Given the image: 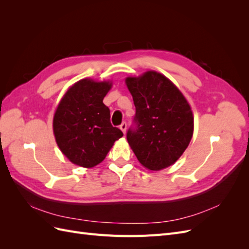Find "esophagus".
I'll use <instances>...</instances> for the list:
<instances>
[{
	"label": "esophagus",
	"mask_w": 249,
	"mask_h": 249,
	"mask_svg": "<svg viewBox=\"0 0 249 249\" xmlns=\"http://www.w3.org/2000/svg\"><path fill=\"white\" fill-rule=\"evenodd\" d=\"M119 129L123 131L124 134H125V131H126V123L124 122L122 124H120V125H119Z\"/></svg>",
	"instance_id": "34e87169"
}]
</instances>
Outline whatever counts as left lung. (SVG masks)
<instances>
[{
  "label": "left lung",
  "instance_id": "left-lung-1",
  "mask_svg": "<svg viewBox=\"0 0 249 249\" xmlns=\"http://www.w3.org/2000/svg\"><path fill=\"white\" fill-rule=\"evenodd\" d=\"M127 89L136 107L135 126L126 139L142 166L161 170L175 163L189 145L194 118L190 105L162 73L146 71L127 77Z\"/></svg>",
  "mask_w": 249,
  "mask_h": 249
}]
</instances>
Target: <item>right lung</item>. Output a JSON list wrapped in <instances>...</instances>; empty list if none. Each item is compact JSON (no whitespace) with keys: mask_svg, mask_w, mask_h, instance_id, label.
I'll return each instance as SVG.
<instances>
[{"mask_svg":"<svg viewBox=\"0 0 249 249\" xmlns=\"http://www.w3.org/2000/svg\"><path fill=\"white\" fill-rule=\"evenodd\" d=\"M112 87L109 81H78L60 101L53 131L60 150L71 163L91 168L106 158L114 142L124 136L110 123V110L103 103Z\"/></svg>","mask_w":249,"mask_h":249,"instance_id":"1","label":"right lung"}]
</instances>
